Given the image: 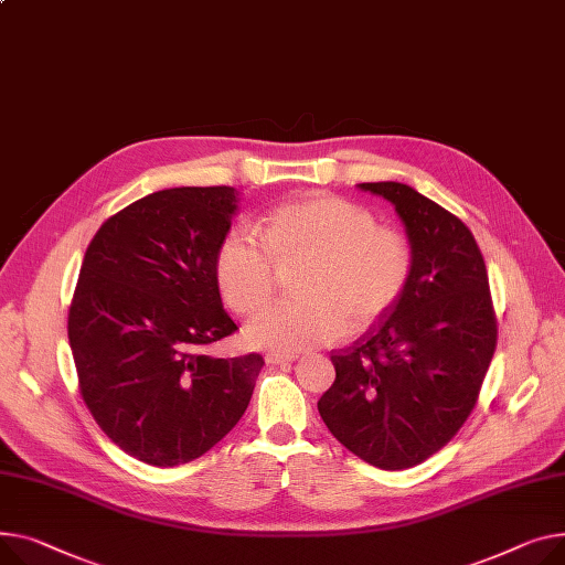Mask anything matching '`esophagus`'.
<instances>
[{"mask_svg":"<svg viewBox=\"0 0 565 565\" xmlns=\"http://www.w3.org/2000/svg\"><path fill=\"white\" fill-rule=\"evenodd\" d=\"M295 359H297V354H288V352H268V354H266V363H270V365L290 363V361H295Z\"/></svg>","mask_w":565,"mask_h":565,"instance_id":"esophagus-1","label":"esophagus"}]
</instances>
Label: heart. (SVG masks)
Instances as JSON below:
<instances>
[{
	"mask_svg": "<svg viewBox=\"0 0 565 565\" xmlns=\"http://www.w3.org/2000/svg\"><path fill=\"white\" fill-rule=\"evenodd\" d=\"M260 236L224 234L215 252V281L234 311L254 313L277 286V267L307 260L295 290L247 324L256 348L302 352L341 338L348 322L372 324L404 292L413 256L402 234L377 227L374 215L343 198L311 195L286 202L260 220Z\"/></svg>",
	"mask_w": 565,
	"mask_h": 565,
	"instance_id": "heart-1",
	"label": "heart"
}]
</instances>
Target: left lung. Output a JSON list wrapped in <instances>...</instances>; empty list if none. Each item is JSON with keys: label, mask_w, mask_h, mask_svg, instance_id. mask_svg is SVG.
<instances>
[{"label": "left lung", "mask_w": 565, "mask_h": 565, "mask_svg": "<svg viewBox=\"0 0 565 565\" xmlns=\"http://www.w3.org/2000/svg\"><path fill=\"white\" fill-rule=\"evenodd\" d=\"M388 200L413 268L395 307L331 352L335 380L320 418L352 455L382 470L423 463L472 413L498 345L483 256L466 224L406 183H359Z\"/></svg>", "instance_id": "obj_1"}]
</instances>
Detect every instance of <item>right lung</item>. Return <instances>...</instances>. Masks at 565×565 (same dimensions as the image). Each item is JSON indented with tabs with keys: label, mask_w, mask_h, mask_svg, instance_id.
I'll list each match as a JSON object with an SVG mask.
<instances>
[{
	"label": "right lung",
	"mask_w": 565,
	"mask_h": 565,
	"mask_svg": "<svg viewBox=\"0 0 565 565\" xmlns=\"http://www.w3.org/2000/svg\"><path fill=\"white\" fill-rule=\"evenodd\" d=\"M236 195L230 185L152 193L110 215L86 249L67 313L79 391L102 431L142 463L202 457L252 399L260 354L202 352L238 329L213 270Z\"/></svg>",
	"instance_id": "obj_1"
}]
</instances>
